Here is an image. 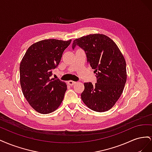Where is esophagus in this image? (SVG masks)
I'll use <instances>...</instances> for the list:
<instances>
[{
  "instance_id": "obj_1",
  "label": "esophagus",
  "mask_w": 152,
  "mask_h": 152,
  "mask_svg": "<svg viewBox=\"0 0 152 152\" xmlns=\"http://www.w3.org/2000/svg\"><path fill=\"white\" fill-rule=\"evenodd\" d=\"M75 83H76V82L72 81V80H69V81H68V84L69 86H73Z\"/></svg>"
}]
</instances>
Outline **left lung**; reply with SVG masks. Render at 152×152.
Masks as SVG:
<instances>
[{"mask_svg": "<svg viewBox=\"0 0 152 152\" xmlns=\"http://www.w3.org/2000/svg\"><path fill=\"white\" fill-rule=\"evenodd\" d=\"M83 49L87 63L94 69L97 82L84 83L81 98L87 107L98 112L111 109L121 97L127 80L126 63L120 49L107 35L96 34L73 40Z\"/></svg>", "mask_w": 152, "mask_h": 152, "instance_id": "left-lung-1", "label": "left lung"}]
</instances>
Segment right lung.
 Wrapping results in <instances>:
<instances>
[{
	"label": "right lung",
	"instance_id": "1",
	"mask_svg": "<svg viewBox=\"0 0 152 152\" xmlns=\"http://www.w3.org/2000/svg\"><path fill=\"white\" fill-rule=\"evenodd\" d=\"M72 40L45 39L27 49L20 63V84L30 105L40 113L48 114L60 106L67 89L65 82L50 79L52 70L61 61Z\"/></svg>",
	"mask_w": 152,
	"mask_h": 152
}]
</instances>
